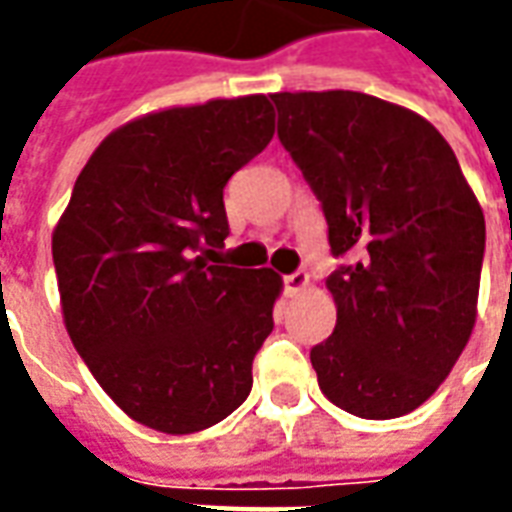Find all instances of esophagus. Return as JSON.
I'll use <instances>...</instances> for the list:
<instances>
[{"label": "esophagus", "mask_w": 512, "mask_h": 512, "mask_svg": "<svg viewBox=\"0 0 512 512\" xmlns=\"http://www.w3.org/2000/svg\"><path fill=\"white\" fill-rule=\"evenodd\" d=\"M307 288H310V274L307 271H296V274L285 277V293H288V299H299Z\"/></svg>", "instance_id": "34e87169"}]
</instances>
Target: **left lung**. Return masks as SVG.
I'll list each match as a JSON object with an SVG mask.
<instances>
[{
    "label": "left lung",
    "instance_id": "1",
    "mask_svg": "<svg viewBox=\"0 0 512 512\" xmlns=\"http://www.w3.org/2000/svg\"><path fill=\"white\" fill-rule=\"evenodd\" d=\"M279 142L321 200L337 307L310 362L334 406L395 419L428 400L469 343L483 208L447 139L411 109L354 90L274 93Z\"/></svg>",
    "mask_w": 512,
    "mask_h": 512
}]
</instances>
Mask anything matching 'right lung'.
Here are the masks:
<instances>
[{
	"mask_svg": "<svg viewBox=\"0 0 512 512\" xmlns=\"http://www.w3.org/2000/svg\"><path fill=\"white\" fill-rule=\"evenodd\" d=\"M274 128L266 95L175 106L112 131L76 178L51 235L65 329L139 425L197 433L252 389L282 277L202 246H224V186Z\"/></svg>",
	"mask_w": 512,
	"mask_h": 512,
	"instance_id": "right-lung-1",
	"label": "right lung"
}]
</instances>
